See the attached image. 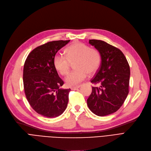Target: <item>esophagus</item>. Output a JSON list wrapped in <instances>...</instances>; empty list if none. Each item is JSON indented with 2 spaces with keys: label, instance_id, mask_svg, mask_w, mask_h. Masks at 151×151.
I'll use <instances>...</instances> for the list:
<instances>
[{
  "label": "esophagus",
  "instance_id": "obj_1",
  "mask_svg": "<svg viewBox=\"0 0 151 151\" xmlns=\"http://www.w3.org/2000/svg\"><path fill=\"white\" fill-rule=\"evenodd\" d=\"M81 87V86H76V87H71V90H77L79 88Z\"/></svg>",
  "mask_w": 151,
  "mask_h": 151
}]
</instances>
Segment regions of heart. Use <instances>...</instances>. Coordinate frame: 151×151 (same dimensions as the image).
Segmentation results:
<instances>
[{
    "mask_svg": "<svg viewBox=\"0 0 151 151\" xmlns=\"http://www.w3.org/2000/svg\"><path fill=\"white\" fill-rule=\"evenodd\" d=\"M65 56L58 54L53 59L56 70L61 76L68 74L70 63H74L76 70L72 71L65 77L66 85L75 86L86 79L87 73L92 75L97 71L101 64V58L100 52L90 48L87 45L77 42L66 48Z\"/></svg>",
    "mask_w": 151,
    "mask_h": 151,
    "instance_id": "obj_1",
    "label": "heart"
}]
</instances>
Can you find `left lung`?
<instances>
[{"mask_svg":"<svg viewBox=\"0 0 151 151\" xmlns=\"http://www.w3.org/2000/svg\"><path fill=\"white\" fill-rule=\"evenodd\" d=\"M101 55L100 67L91 82L100 84L92 87L87 105L92 113L104 116L116 112L122 106L129 93L130 68L124 54L106 42L90 40Z\"/></svg>","mask_w":151,"mask_h":151,"instance_id":"left-lung-1","label":"left lung"}]
</instances>
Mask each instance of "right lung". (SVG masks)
<instances>
[{
    "mask_svg": "<svg viewBox=\"0 0 151 151\" xmlns=\"http://www.w3.org/2000/svg\"><path fill=\"white\" fill-rule=\"evenodd\" d=\"M70 40L47 42L30 52L24 64L23 81L26 97L42 116L57 117L65 111L70 89L60 88L64 82L53 64L57 52Z\"/></svg>",
    "mask_w": 151,
    "mask_h": 151,
    "instance_id": "obj_1",
    "label": "right lung"
}]
</instances>
